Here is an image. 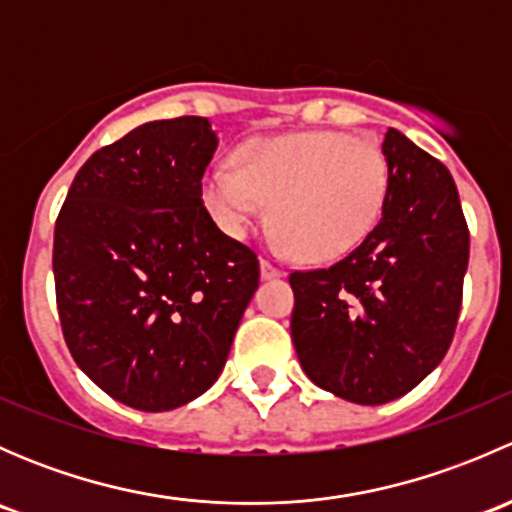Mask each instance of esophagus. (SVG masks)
Here are the masks:
<instances>
[{"mask_svg": "<svg viewBox=\"0 0 512 512\" xmlns=\"http://www.w3.org/2000/svg\"><path fill=\"white\" fill-rule=\"evenodd\" d=\"M260 275L262 280H275V277H282L285 272H282V267L272 265L270 260H260Z\"/></svg>", "mask_w": 512, "mask_h": 512, "instance_id": "1", "label": "esophagus"}]
</instances>
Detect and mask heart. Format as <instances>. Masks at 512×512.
<instances>
[{
    "mask_svg": "<svg viewBox=\"0 0 512 512\" xmlns=\"http://www.w3.org/2000/svg\"><path fill=\"white\" fill-rule=\"evenodd\" d=\"M235 163L205 170L200 193L210 218L225 235L245 237L272 200L280 240L304 260L352 252L379 225L389 195L384 151L342 131L255 138Z\"/></svg>",
    "mask_w": 512,
    "mask_h": 512,
    "instance_id": "obj_1",
    "label": "heart"
}]
</instances>
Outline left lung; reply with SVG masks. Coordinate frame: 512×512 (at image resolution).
I'll use <instances>...</instances> for the list:
<instances>
[{
  "label": "left lung",
  "instance_id": "1",
  "mask_svg": "<svg viewBox=\"0 0 512 512\" xmlns=\"http://www.w3.org/2000/svg\"><path fill=\"white\" fill-rule=\"evenodd\" d=\"M381 151L389 195L379 225L337 265L289 275V327L304 374L361 406L409 394L441 364L471 247L446 165L396 128Z\"/></svg>",
  "mask_w": 512,
  "mask_h": 512
}]
</instances>
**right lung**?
<instances>
[{"label":"right lung","mask_w":512,"mask_h":512,"mask_svg":"<svg viewBox=\"0 0 512 512\" xmlns=\"http://www.w3.org/2000/svg\"><path fill=\"white\" fill-rule=\"evenodd\" d=\"M208 118L133 128L81 165L54 230L66 347L98 389L170 411L215 384L260 282L257 255L205 210Z\"/></svg>","instance_id":"add662e5"}]
</instances>
